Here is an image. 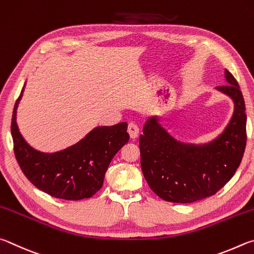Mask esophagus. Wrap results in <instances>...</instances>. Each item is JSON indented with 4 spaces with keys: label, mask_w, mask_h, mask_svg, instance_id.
<instances>
[{
    "label": "esophagus",
    "mask_w": 254,
    "mask_h": 254,
    "mask_svg": "<svg viewBox=\"0 0 254 254\" xmlns=\"http://www.w3.org/2000/svg\"><path fill=\"white\" fill-rule=\"evenodd\" d=\"M127 131H128V134H129L130 138L135 139V138H137V136H138V134H139V128L135 123H129L128 124Z\"/></svg>",
    "instance_id": "34e87169"
}]
</instances>
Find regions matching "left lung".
Returning a JSON list of instances; mask_svg holds the SVG:
<instances>
[{
    "label": "left lung",
    "instance_id": "8db88e82",
    "mask_svg": "<svg viewBox=\"0 0 254 254\" xmlns=\"http://www.w3.org/2000/svg\"><path fill=\"white\" fill-rule=\"evenodd\" d=\"M229 84L217 89L233 98L232 120L219 138L205 146L176 141L158 124L147 120L139 137L141 171L150 190L173 203H193L219 192L241 164L247 145L246 104L237 79L225 70Z\"/></svg>",
    "mask_w": 254,
    "mask_h": 254
}]
</instances>
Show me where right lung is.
<instances>
[{
	"label": "right lung",
	"instance_id": "obj_1",
	"mask_svg": "<svg viewBox=\"0 0 254 254\" xmlns=\"http://www.w3.org/2000/svg\"><path fill=\"white\" fill-rule=\"evenodd\" d=\"M22 93L23 89L13 109L11 132L15 158L26 179L53 197L66 201L91 197L102 188L111 159L129 140L127 124L97 127L69 148L55 154L40 153L26 144L16 126Z\"/></svg>",
	"mask_w": 254,
	"mask_h": 254
}]
</instances>
